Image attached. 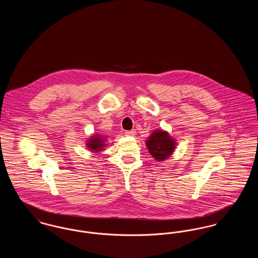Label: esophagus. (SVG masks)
Here are the masks:
<instances>
[{"label":"esophagus","mask_w":258,"mask_h":258,"mask_svg":"<svg viewBox=\"0 0 258 258\" xmlns=\"http://www.w3.org/2000/svg\"><path fill=\"white\" fill-rule=\"evenodd\" d=\"M124 134L126 136H135V131H126Z\"/></svg>","instance_id":"esophagus-1"}]
</instances>
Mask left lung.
<instances>
[{"label": "left lung", "instance_id": "8db88e82", "mask_svg": "<svg viewBox=\"0 0 258 258\" xmlns=\"http://www.w3.org/2000/svg\"><path fill=\"white\" fill-rule=\"evenodd\" d=\"M146 146L150 155L155 160L162 161L169 158L176 146L175 140L162 130L155 131L146 141Z\"/></svg>", "mask_w": 258, "mask_h": 258}]
</instances>
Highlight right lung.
Segmentation results:
<instances>
[{"instance_id":"1","label":"right lung","mask_w":258,"mask_h":258,"mask_svg":"<svg viewBox=\"0 0 258 258\" xmlns=\"http://www.w3.org/2000/svg\"><path fill=\"white\" fill-rule=\"evenodd\" d=\"M106 136L104 135H96L91 136L89 140L87 141V147L89 148L92 152L97 153L103 150V148L106 146L105 141H106Z\"/></svg>"}]
</instances>
